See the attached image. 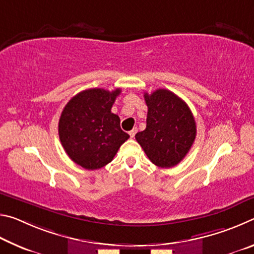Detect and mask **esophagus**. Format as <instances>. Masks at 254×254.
<instances>
[{
    "label": "esophagus",
    "mask_w": 254,
    "mask_h": 254,
    "mask_svg": "<svg viewBox=\"0 0 254 254\" xmlns=\"http://www.w3.org/2000/svg\"><path fill=\"white\" fill-rule=\"evenodd\" d=\"M135 133H136V128H133V130H131L130 132H128V134H130L131 137H134Z\"/></svg>",
    "instance_id": "obj_1"
}]
</instances>
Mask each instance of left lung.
Here are the masks:
<instances>
[{
	"label": "left lung",
	"mask_w": 254,
	"mask_h": 254,
	"mask_svg": "<svg viewBox=\"0 0 254 254\" xmlns=\"http://www.w3.org/2000/svg\"><path fill=\"white\" fill-rule=\"evenodd\" d=\"M148 106L147 127L135 139L150 161L171 168L186 157L196 137V122L190 109L168 89L144 93Z\"/></svg>",
	"instance_id": "8db88e82"
}]
</instances>
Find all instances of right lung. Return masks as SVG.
I'll return each mask as SVG.
<instances>
[{"instance_id":"obj_1","label":"right lung","mask_w":254,"mask_h":254,"mask_svg":"<svg viewBox=\"0 0 254 254\" xmlns=\"http://www.w3.org/2000/svg\"><path fill=\"white\" fill-rule=\"evenodd\" d=\"M121 89H86L64 107L58 133L62 145L72 161L87 170L110 163L130 135L122 131L120 118L111 109Z\"/></svg>"}]
</instances>
